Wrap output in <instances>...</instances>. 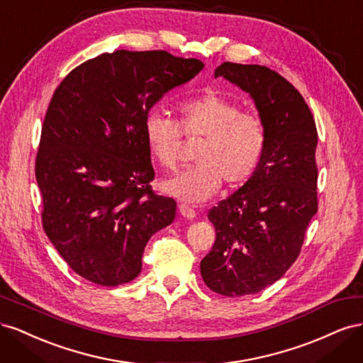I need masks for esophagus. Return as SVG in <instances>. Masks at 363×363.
Returning <instances> with one entry per match:
<instances>
[{
	"label": "esophagus",
	"mask_w": 363,
	"mask_h": 363,
	"mask_svg": "<svg viewBox=\"0 0 363 363\" xmlns=\"http://www.w3.org/2000/svg\"><path fill=\"white\" fill-rule=\"evenodd\" d=\"M179 211H180L182 216L188 218V219H192V218L196 216V212L194 211V208H192L191 206H188V204H184V203H182V204L179 206Z\"/></svg>",
	"instance_id": "1"
}]
</instances>
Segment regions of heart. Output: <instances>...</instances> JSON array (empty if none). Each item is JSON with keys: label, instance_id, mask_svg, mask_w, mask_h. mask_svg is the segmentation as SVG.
<instances>
[{"label": "heart", "instance_id": "b5f03b06", "mask_svg": "<svg viewBox=\"0 0 363 363\" xmlns=\"http://www.w3.org/2000/svg\"><path fill=\"white\" fill-rule=\"evenodd\" d=\"M177 121L152 111L144 121V138L152 160L163 168L179 162L182 138H201L192 167L162 182V191L186 203H203L227 186L248 182L265 155L263 121L235 100L207 92L177 104Z\"/></svg>", "mask_w": 363, "mask_h": 363}]
</instances>
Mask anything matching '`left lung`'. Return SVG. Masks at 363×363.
<instances>
[{
  "instance_id": "8db88e82",
  "label": "left lung",
  "mask_w": 363,
  "mask_h": 363,
  "mask_svg": "<svg viewBox=\"0 0 363 363\" xmlns=\"http://www.w3.org/2000/svg\"><path fill=\"white\" fill-rule=\"evenodd\" d=\"M215 77L248 92L267 128L265 155L255 175L208 211L216 236L200 263L207 288L244 296L281 279L300 256L318 211V133L303 95L279 72L224 62Z\"/></svg>"
}]
</instances>
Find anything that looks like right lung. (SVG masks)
<instances>
[{"instance_id":"add662e5","label":"right lung","mask_w":363,"mask_h":363,"mask_svg":"<svg viewBox=\"0 0 363 363\" xmlns=\"http://www.w3.org/2000/svg\"><path fill=\"white\" fill-rule=\"evenodd\" d=\"M203 67L162 50H118L79 65L54 91L35 167L42 227L83 279H136L148 239L174 221L177 203L151 189L144 121Z\"/></svg>"}]
</instances>
